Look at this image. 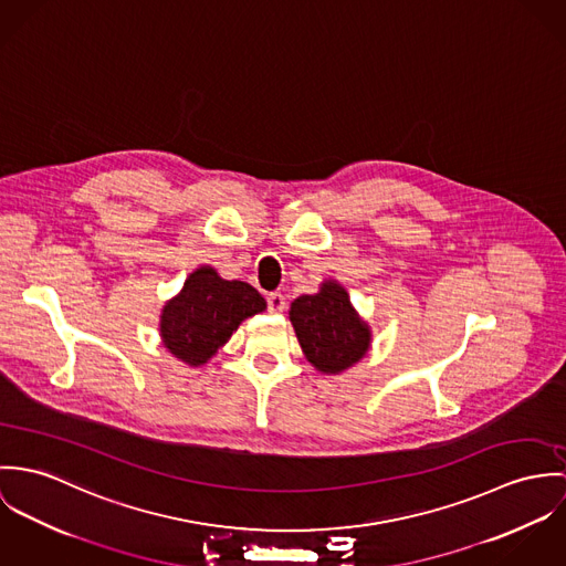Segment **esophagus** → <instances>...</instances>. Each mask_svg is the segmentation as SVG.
<instances>
[{"label": "esophagus", "mask_w": 566, "mask_h": 566, "mask_svg": "<svg viewBox=\"0 0 566 566\" xmlns=\"http://www.w3.org/2000/svg\"><path fill=\"white\" fill-rule=\"evenodd\" d=\"M266 306H269V311L271 313H282L284 308H286V300H284V295L282 293H269L266 295Z\"/></svg>", "instance_id": "34e87169"}]
</instances>
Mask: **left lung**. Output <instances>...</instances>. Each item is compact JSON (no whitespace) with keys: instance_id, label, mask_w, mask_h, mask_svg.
<instances>
[{"instance_id":"8db88e82","label":"left lung","mask_w":566,"mask_h":566,"mask_svg":"<svg viewBox=\"0 0 566 566\" xmlns=\"http://www.w3.org/2000/svg\"><path fill=\"white\" fill-rule=\"evenodd\" d=\"M291 321L306 358L323 374L356 365L369 349V329L354 313L349 295L334 282L291 304Z\"/></svg>"}]
</instances>
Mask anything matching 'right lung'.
<instances>
[{"instance_id": "right-lung-1", "label": "right lung", "mask_w": 566, "mask_h": 566, "mask_svg": "<svg viewBox=\"0 0 566 566\" xmlns=\"http://www.w3.org/2000/svg\"><path fill=\"white\" fill-rule=\"evenodd\" d=\"M264 306L262 295L250 284L221 280L214 269L201 266L163 311L165 347L192 367L203 365L243 318L262 313Z\"/></svg>"}]
</instances>
